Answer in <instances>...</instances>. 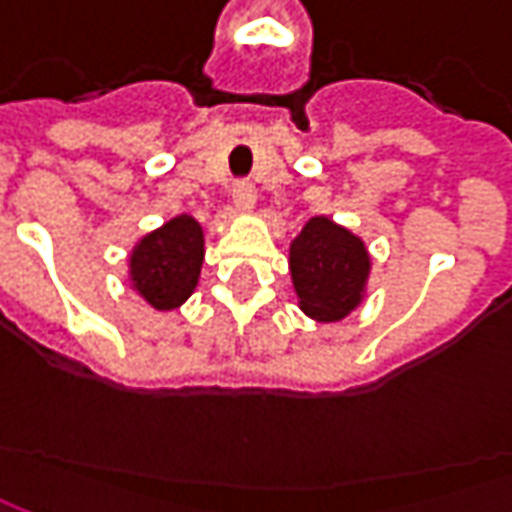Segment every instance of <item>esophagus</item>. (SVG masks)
Instances as JSON below:
<instances>
[{
    "label": "esophagus",
    "mask_w": 512,
    "mask_h": 512,
    "mask_svg": "<svg viewBox=\"0 0 512 512\" xmlns=\"http://www.w3.org/2000/svg\"><path fill=\"white\" fill-rule=\"evenodd\" d=\"M233 205L239 211H253V205H256V188H253V183L233 185Z\"/></svg>",
    "instance_id": "1"
}]
</instances>
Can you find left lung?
Returning a JSON list of instances; mask_svg holds the SVG:
<instances>
[{
  "label": "left lung",
  "mask_w": 512,
  "mask_h": 512,
  "mask_svg": "<svg viewBox=\"0 0 512 512\" xmlns=\"http://www.w3.org/2000/svg\"><path fill=\"white\" fill-rule=\"evenodd\" d=\"M372 259L363 239L329 216H312L290 245L298 307L315 321H341L358 310Z\"/></svg>",
  "instance_id": "8db88e82"
}]
</instances>
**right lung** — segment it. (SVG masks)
I'll list each match as a JSON object with an SVG mask.
<instances>
[{
    "instance_id": "add662e5",
    "label": "right lung",
    "mask_w": 512,
    "mask_h": 512,
    "mask_svg": "<svg viewBox=\"0 0 512 512\" xmlns=\"http://www.w3.org/2000/svg\"><path fill=\"white\" fill-rule=\"evenodd\" d=\"M202 259V225L194 216L180 214L137 242L129 256V281L149 307L177 310L200 281Z\"/></svg>"
}]
</instances>
